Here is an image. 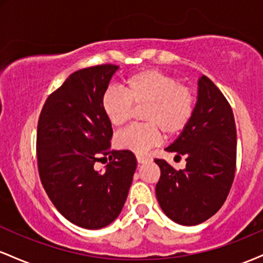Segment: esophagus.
Here are the masks:
<instances>
[{"label":"esophagus","mask_w":263,"mask_h":263,"mask_svg":"<svg viewBox=\"0 0 263 263\" xmlns=\"http://www.w3.org/2000/svg\"><path fill=\"white\" fill-rule=\"evenodd\" d=\"M136 159H137V162L140 163H144V162H147V161H149V158L147 156H143V155H136Z\"/></svg>","instance_id":"esophagus-1"}]
</instances>
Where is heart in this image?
Returning a JSON list of instances; mask_svg holds the SVG:
<instances>
[{
	"instance_id": "obj_1",
	"label": "heart",
	"mask_w": 263,
	"mask_h": 263,
	"mask_svg": "<svg viewBox=\"0 0 263 263\" xmlns=\"http://www.w3.org/2000/svg\"><path fill=\"white\" fill-rule=\"evenodd\" d=\"M195 93L176 78L156 69L138 71L125 80L123 91L108 89L101 100L102 111L115 127L126 125L134 116V107L142 108V125L119 132L115 143L119 148L144 153L161 141L177 137L188 127L194 116Z\"/></svg>"
}]
</instances>
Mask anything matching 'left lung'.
<instances>
[{
  "instance_id": "obj_1",
  "label": "left lung",
  "mask_w": 263,
  "mask_h": 263,
  "mask_svg": "<svg viewBox=\"0 0 263 263\" xmlns=\"http://www.w3.org/2000/svg\"><path fill=\"white\" fill-rule=\"evenodd\" d=\"M194 116L165 151L185 157V168L176 170L156 158L161 178L157 200L168 218L193 226L208 220L225 203L236 171V126L232 108L209 78L198 81Z\"/></svg>"
}]
</instances>
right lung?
<instances>
[{"instance_id":"1","label":"right lung","mask_w":263,"mask_h":263,"mask_svg":"<svg viewBox=\"0 0 263 263\" xmlns=\"http://www.w3.org/2000/svg\"><path fill=\"white\" fill-rule=\"evenodd\" d=\"M117 69L101 64L75 71L48 96L38 120L42 185L65 219L89 230L119 216L137 167L131 151H110L112 127L101 100ZM107 155V171H95Z\"/></svg>"}]
</instances>
